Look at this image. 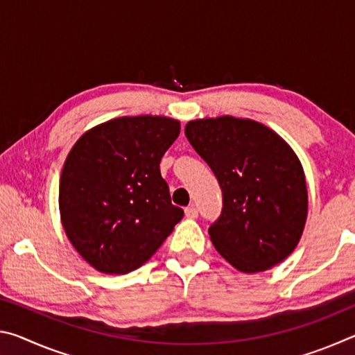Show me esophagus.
Masks as SVG:
<instances>
[{
  "instance_id": "esophagus-1",
  "label": "esophagus",
  "mask_w": 355,
  "mask_h": 355,
  "mask_svg": "<svg viewBox=\"0 0 355 355\" xmlns=\"http://www.w3.org/2000/svg\"><path fill=\"white\" fill-rule=\"evenodd\" d=\"M184 214H186V218L196 219L197 216H199V211H197V208H196L194 205H191V207H188V208H184Z\"/></svg>"
}]
</instances>
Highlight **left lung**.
<instances>
[{
    "label": "left lung",
    "instance_id": "8db88e82",
    "mask_svg": "<svg viewBox=\"0 0 355 355\" xmlns=\"http://www.w3.org/2000/svg\"><path fill=\"white\" fill-rule=\"evenodd\" d=\"M184 135L211 167L224 197L208 228L216 250L238 271H268L296 249L309 213L302 164L274 130L252 119L189 120Z\"/></svg>",
    "mask_w": 355,
    "mask_h": 355
}]
</instances>
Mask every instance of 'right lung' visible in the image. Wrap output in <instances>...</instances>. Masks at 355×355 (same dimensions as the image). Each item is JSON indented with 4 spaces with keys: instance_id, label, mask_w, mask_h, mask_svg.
<instances>
[{
    "instance_id": "add662e5",
    "label": "right lung",
    "mask_w": 355,
    "mask_h": 355,
    "mask_svg": "<svg viewBox=\"0 0 355 355\" xmlns=\"http://www.w3.org/2000/svg\"><path fill=\"white\" fill-rule=\"evenodd\" d=\"M178 135L177 119L125 116L87 130L71 147L59 182L61 222L97 271L141 268L182 220L159 171Z\"/></svg>"
}]
</instances>
